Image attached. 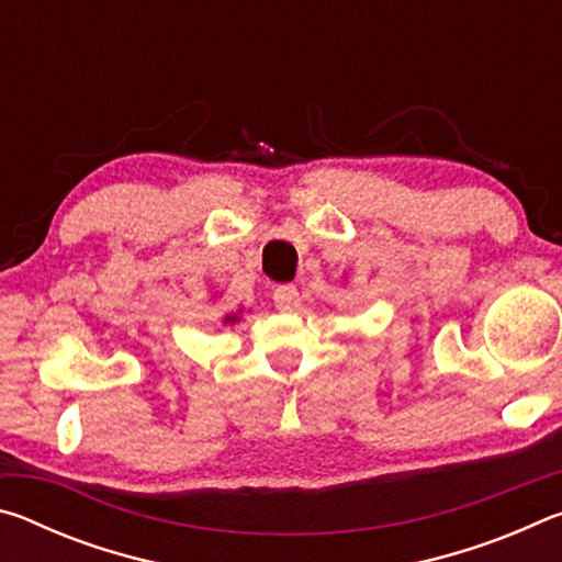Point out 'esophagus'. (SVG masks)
I'll use <instances>...</instances> for the list:
<instances>
[{"instance_id": "1", "label": "esophagus", "mask_w": 562, "mask_h": 562, "mask_svg": "<svg viewBox=\"0 0 562 562\" xmlns=\"http://www.w3.org/2000/svg\"><path fill=\"white\" fill-rule=\"evenodd\" d=\"M272 300H274V307L282 312H294L300 307V292L294 284H280V288H274Z\"/></svg>"}]
</instances>
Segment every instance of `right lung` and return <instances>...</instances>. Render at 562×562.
Segmentation results:
<instances>
[{
    "label": "right lung",
    "instance_id": "1",
    "mask_svg": "<svg viewBox=\"0 0 562 562\" xmlns=\"http://www.w3.org/2000/svg\"><path fill=\"white\" fill-rule=\"evenodd\" d=\"M237 319H240V317H237V312H233V315H227L223 322H225V325H227V322H231V325H235Z\"/></svg>",
    "mask_w": 562,
    "mask_h": 562
}]
</instances>
